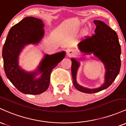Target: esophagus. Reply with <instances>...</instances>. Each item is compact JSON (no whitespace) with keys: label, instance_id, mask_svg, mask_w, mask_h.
I'll list each match as a JSON object with an SVG mask.
<instances>
[{"label":"esophagus","instance_id":"esophagus-1","mask_svg":"<svg viewBox=\"0 0 126 126\" xmlns=\"http://www.w3.org/2000/svg\"><path fill=\"white\" fill-rule=\"evenodd\" d=\"M76 51L73 49H68L67 52V55L68 56H72L76 54Z\"/></svg>","mask_w":126,"mask_h":126}]
</instances>
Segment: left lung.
I'll list each match as a JSON object with an SVG mask.
<instances>
[{
  "label": "left lung",
  "mask_w": 126,
  "mask_h": 126,
  "mask_svg": "<svg viewBox=\"0 0 126 126\" xmlns=\"http://www.w3.org/2000/svg\"><path fill=\"white\" fill-rule=\"evenodd\" d=\"M94 22L96 25L94 34L83 39L78 44V47L83 55L93 54L104 65L105 73L104 84L94 89L80 85L77 81V73L80 63L77 59L71 58L73 85L76 89L86 94H94L108 88L119 74L121 67V47L116 32L103 21L94 20Z\"/></svg>",
  "instance_id": "8db88e82"
}]
</instances>
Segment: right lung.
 <instances>
[{"instance_id": "obj_1", "label": "right lung", "mask_w": 126, "mask_h": 126, "mask_svg": "<svg viewBox=\"0 0 126 126\" xmlns=\"http://www.w3.org/2000/svg\"><path fill=\"white\" fill-rule=\"evenodd\" d=\"M44 24L39 18L25 17L14 25L8 32L2 49L3 66L6 77L21 92L39 94L46 91L50 83L52 70L65 56L62 51L45 54L37 69L28 72L19 65V56L28 45H37L45 34ZM40 75V77L36 76Z\"/></svg>"}]
</instances>
